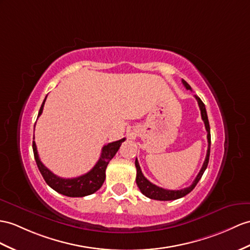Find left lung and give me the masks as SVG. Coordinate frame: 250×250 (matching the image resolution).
<instances>
[{"label": "left lung", "mask_w": 250, "mask_h": 250, "mask_svg": "<svg viewBox=\"0 0 250 250\" xmlns=\"http://www.w3.org/2000/svg\"><path fill=\"white\" fill-rule=\"evenodd\" d=\"M182 83H184V86L188 90H191L190 84H188L185 81V79H182ZM194 96H195V99L198 103L200 113H202V119L205 123L206 130H207V132H208L207 133V139H208V150H207V156H206V159L204 161L203 167H202V168H200V171H199L198 175L196 176L195 180L193 181V184L190 187L181 188V190H166V188H162L160 187H157L154 184H151L150 181H148L144 177V175L142 174V171H141V167H140V166H139V162L136 159V163H135L136 167H137L136 182L140 188V191H141L143 195H145L146 197H148L150 199H156V200H175V199L184 197L196 187L198 181L200 180V178H202L204 172L206 171L207 167H208L209 157H210V146H211V133H210V125H209V121H208V115H207L206 107H205L204 103L202 102V100H200L197 95H194Z\"/></svg>", "instance_id": "left-lung-1"}]
</instances>
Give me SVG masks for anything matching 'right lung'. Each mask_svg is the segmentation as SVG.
Wrapping results in <instances>:
<instances>
[{"label": "right lung", "instance_id": "obj_1", "mask_svg": "<svg viewBox=\"0 0 250 250\" xmlns=\"http://www.w3.org/2000/svg\"><path fill=\"white\" fill-rule=\"evenodd\" d=\"M46 96L41 105L38 113V118L41 115L42 110H43ZM124 141L125 138L119 140V141H114L105 145L104 147L102 148L100 159L96 162L93 168L91 169L90 172L82 176H78V177L75 178H62L53 174L50 169L40 161L37 146H36L35 141H33V150L36 163H37V167L42 175V177L44 178L46 184L50 186L53 190L69 197H83L90 195V194H93L94 192L99 190V188H101L106 178L105 172L108 163L114 157V155L117 154L121 144Z\"/></svg>", "mask_w": 250, "mask_h": 250}]
</instances>
